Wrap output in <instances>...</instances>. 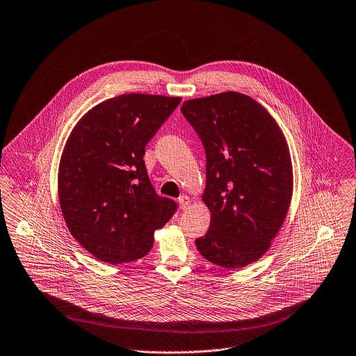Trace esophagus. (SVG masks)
<instances>
[{
	"label": "esophagus",
	"mask_w": 356,
	"mask_h": 356,
	"mask_svg": "<svg viewBox=\"0 0 356 356\" xmlns=\"http://www.w3.org/2000/svg\"><path fill=\"white\" fill-rule=\"evenodd\" d=\"M179 202H180V209H181V210H186V209L190 206L191 198H190L188 195H181V197L179 198Z\"/></svg>",
	"instance_id": "34e87169"
}]
</instances>
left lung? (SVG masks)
Returning a JSON list of instances; mask_svg holds the SVG:
<instances>
[{"mask_svg":"<svg viewBox=\"0 0 356 356\" xmlns=\"http://www.w3.org/2000/svg\"><path fill=\"white\" fill-rule=\"evenodd\" d=\"M181 113L207 158L201 200L211 220L195 246L217 266L245 268L265 255L286 220L293 195L287 140L265 107L236 91L187 99Z\"/></svg>","mask_w":356,"mask_h":356,"instance_id":"obj_1","label":"left lung"}]
</instances>
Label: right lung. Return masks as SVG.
I'll use <instances>...</instances> for the list:
<instances>
[{
	"mask_svg": "<svg viewBox=\"0 0 356 356\" xmlns=\"http://www.w3.org/2000/svg\"><path fill=\"white\" fill-rule=\"evenodd\" d=\"M181 97L129 92L88 110L72 129L60 156L58 194L74 239L110 265L134 262L154 246V234L176 202L152 187L145 146Z\"/></svg>",
	"mask_w": 356,
	"mask_h": 356,
	"instance_id": "1",
	"label": "right lung"
}]
</instances>
